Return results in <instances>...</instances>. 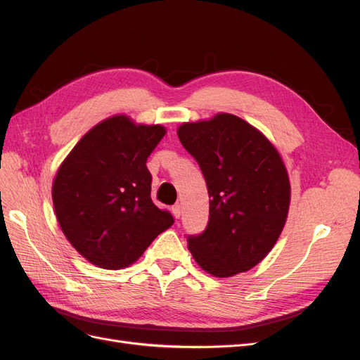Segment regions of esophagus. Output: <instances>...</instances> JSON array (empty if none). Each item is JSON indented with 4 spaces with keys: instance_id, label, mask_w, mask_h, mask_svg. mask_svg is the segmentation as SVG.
Segmentation results:
<instances>
[{
    "instance_id": "1",
    "label": "esophagus",
    "mask_w": 360,
    "mask_h": 360,
    "mask_svg": "<svg viewBox=\"0 0 360 360\" xmlns=\"http://www.w3.org/2000/svg\"><path fill=\"white\" fill-rule=\"evenodd\" d=\"M172 214L174 216H176L177 217V219H179V217H180V214H181V207H180V204H174L172 205Z\"/></svg>"
}]
</instances>
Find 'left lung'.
<instances>
[{"label": "left lung", "mask_w": 360, "mask_h": 360, "mask_svg": "<svg viewBox=\"0 0 360 360\" xmlns=\"http://www.w3.org/2000/svg\"><path fill=\"white\" fill-rule=\"evenodd\" d=\"M177 135L210 197L205 230L188 236L192 257L217 278L252 269L275 246L288 214L290 180L278 150L233 114L183 123Z\"/></svg>", "instance_id": "obj_1"}]
</instances>
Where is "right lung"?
<instances>
[{
    "instance_id": "add662e5",
    "label": "right lung",
    "mask_w": 360,
    "mask_h": 360,
    "mask_svg": "<svg viewBox=\"0 0 360 360\" xmlns=\"http://www.w3.org/2000/svg\"><path fill=\"white\" fill-rule=\"evenodd\" d=\"M165 132L160 124L114 115L89 130L61 163L52 184L53 209L70 245L94 266H130L174 224L172 214L151 201L146 165Z\"/></svg>"
}]
</instances>
